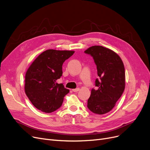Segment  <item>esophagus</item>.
<instances>
[{"mask_svg": "<svg viewBox=\"0 0 150 150\" xmlns=\"http://www.w3.org/2000/svg\"><path fill=\"white\" fill-rule=\"evenodd\" d=\"M80 90V88H76V89H73L72 91L73 92H78Z\"/></svg>", "mask_w": 150, "mask_h": 150, "instance_id": "1", "label": "esophagus"}]
</instances>
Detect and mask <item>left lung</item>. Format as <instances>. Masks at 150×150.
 Returning <instances> with one entry per match:
<instances>
[{
	"label": "left lung",
	"mask_w": 150,
	"mask_h": 150,
	"mask_svg": "<svg viewBox=\"0 0 150 150\" xmlns=\"http://www.w3.org/2000/svg\"><path fill=\"white\" fill-rule=\"evenodd\" d=\"M84 53L93 57L99 76L96 80L97 89L91 90L88 108L94 113L105 114L113 108L125 90L124 64L118 54L102 46L91 47Z\"/></svg>",
	"instance_id": "left-lung-1"
}]
</instances>
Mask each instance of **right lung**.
Segmentation results:
<instances>
[{"instance_id":"obj_1","label":"right lung","mask_w":150,"mask_h":150,"mask_svg":"<svg viewBox=\"0 0 150 150\" xmlns=\"http://www.w3.org/2000/svg\"><path fill=\"white\" fill-rule=\"evenodd\" d=\"M74 51L47 50L31 64L25 76V94L34 106L45 113L59 108L69 93L56 81L62 75V64Z\"/></svg>"}]
</instances>
